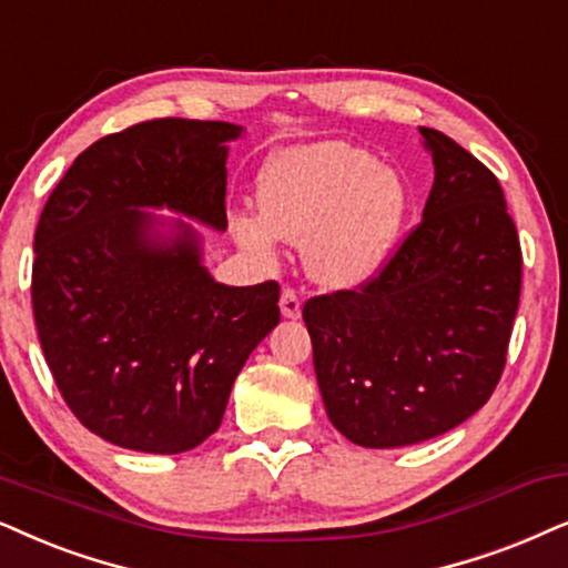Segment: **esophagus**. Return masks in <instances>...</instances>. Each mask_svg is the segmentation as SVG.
<instances>
[{"mask_svg":"<svg viewBox=\"0 0 568 568\" xmlns=\"http://www.w3.org/2000/svg\"><path fill=\"white\" fill-rule=\"evenodd\" d=\"M278 305H282V315H284V318H297L300 307H302V300H300L297 292L286 286V290L282 292V300H278Z\"/></svg>","mask_w":568,"mask_h":568,"instance_id":"esophagus-1","label":"esophagus"}]
</instances>
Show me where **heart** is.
Here are the masks:
<instances>
[{
    "mask_svg": "<svg viewBox=\"0 0 568 568\" xmlns=\"http://www.w3.org/2000/svg\"><path fill=\"white\" fill-rule=\"evenodd\" d=\"M257 201L263 216L232 219L242 245L271 257L276 237L307 242L311 274L336 290H352L378 274L404 219L399 176L347 143L278 153L261 176Z\"/></svg>",
    "mask_w": 568,
    "mask_h": 568,
    "instance_id": "obj_1",
    "label": "heart"
}]
</instances>
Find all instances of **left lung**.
<instances>
[{"instance_id":"obj_1","label":"left lung","mask_w":568,"mask_h":568,"mask_svg":"<svg viewBox=\"0 0 568 568\" xmlns=\"http://www.w3.org/2000/svg\"><path fill=\"white\" fill-rule=\"evenodd\" d=\"M419 135L436 166L423 221L371 282L302 307L328 419L365 448L473 417L496 392L519 307V234L496 174L444 132Z\"/></svg>"}]
</instances>
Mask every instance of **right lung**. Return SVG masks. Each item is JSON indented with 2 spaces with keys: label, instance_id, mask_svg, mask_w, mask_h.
I'll list each match as a JSON object with an SVG mask.
<instances>
[{
  "label": "right lung",
  "instance_id": "obj_1",
  "mask_svg": "<svg viewBox=\"0 0 568 568\" xmlns=\"http://www.w3.org/2000/svg\"><path fill=\"white\" fill-rule=\"evenodd\" d=\"M230 122L151 120L95 140L43 205L33 318L62 399L88 430L182 454L219 430L234 378L271 334L278 284L226 286L185 221L159 234L140 209L226 230Z\"/></svg>",
  "mask_w": 568,
  "mask_h": 568
}]
</instances>
